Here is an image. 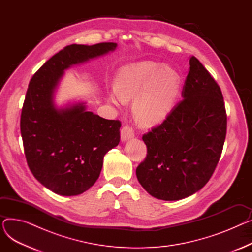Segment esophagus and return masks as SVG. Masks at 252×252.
<instances>
[{
  "instance_id": "obj_1",
  "label": "esophagus",
  "mask_w": 252,
  "mask_h": 252,
  "mask_svg": "<svg viewBox=\"0 0 252 252\" xmlns=\"http://www.w3.org/2000/svg\"><path fill=\"white\" fill-rule=\"evenodd\" d=\"M134 137H135V133H134L133 128L128 126H123V128L121 129L122 141H126V140H129V139L134 138Z\"/></svg>"
}]
</instances>
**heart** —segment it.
Returning <instances> with one entry per match:
<instances>
[{
  "instance_id": "b5f03b06",
  "label": "heart",
  "mask_w": 252,
  "mask_h": 252,
  "mask_svg": "<svg viewBox=\"0 0 252 252\" xmlns=\"http://www.w3.org/2000/svg\"><path fill=\"white\" fill-rule=\"evenodd\" d=\"M182 85L180 73L169 66L153 61H140L118 71L110 100L118 104L135 98L134 112L145 126L161 123L168 115Z\"/></svg>"
}]
</instances>
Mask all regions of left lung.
I'll return each mask as SVG.
<instances>
[{
	"label": "left lung",
	"instance_id": "1",
	"mask_svg": "<svg viewBox=\"0 0 252 252\" xmlns=\"http://www.w3.org/2000/svg\"><path fill=\"white\" fill-rule=\"evenodd\" d=\"M182 97L161 125L143 135L147 156L136 169L142 187L165 201L183 199L205 186L227 134L220 88L194 56Z\"/></svg>",
	"mask_w": 252,
	"mask_h": 252
}]
</instances>
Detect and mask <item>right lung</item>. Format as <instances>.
Masks as SVG:
<instances>
[{"label": "right lung", "instance_id": "add662e5", "mask_svg": "<svg viewBox=\"0 0 252 252\" xmlns=\"http://www.w3.org/2000/svg\"><path fill=\"white\" fill-rule=\"evenodd\" d=\"M116 46L69 45L31 79L20 118L24 154L34 178L56 194L78 195L95 184L104 155L121 140L122 124L87 111L84 103L57 109L54 92L65 69L107 54Z\"/></svg>", "mask_w": 252, "mask_h": 252}]
</instances>
